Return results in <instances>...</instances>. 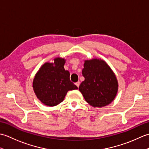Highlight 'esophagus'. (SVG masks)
I'll list each match as a JSON object with an SVG mask.
<instances>
[{
  "mask_svg": "<svg viewBox=\"0 0 149 149\" xmlns=\"http://www.w3.org/2000/svg\"><path fill=\"white\" fill-rule=\"evenodd\" d=\"M75 85H76V86H77V87L79 86V85H80V82H79V81H78V82H77V83H75Z\"/></svg>",
  "mask_w": 149,
  "mask_h": 149,
  "instance_id": "obj_1",
  "label": "esophagus"
}]
</instances>
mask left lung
<instances>
[{
    "mask_svg": "<svg viewBox=\"0 0 149 149\" xmlns=\"http://www.w3.org/2000/svg\"><path fill=\"white\" fill-rule=\"evenodd\" d=\"M82 74L84 77L79 87L85 100L94 107H102L113 102L118 90L115 73L101 59L84 60Z\"/></svg>",
    "mask_w": 149,
    "mask_h": 149,
    "instance_id": "1",
    "label": "left lung"
}]
</instances>
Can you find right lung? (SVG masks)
Here are the masks:
<instances>
[{
  "label": "right lung",
  "mask_w": 149,
  "mask_h": 149,
  "mask_svg": "<svg viewBox=\"0 0 149 149\" xmlns=\"http://www.w3.org/2000/svg\"><path fill=\"white\" fill-rule=\"evenodd\" d=\"M53 60L54 62H46L41 66L33 82L38 99L50 107L63 102L69 90L77 89L70 80V72L65 70L66 59L57 57Z\"/></svg>",
  "instance_id": "right-lung-1"
}]
</instances>
